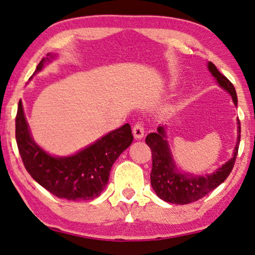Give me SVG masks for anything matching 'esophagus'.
I'll use <instances>...</instances> for the list:
<instances>
[{
    "label": "esophagus",
    "instance_id": "1",
    "mask_svg": "<svg viewBox=\"0 0 255 255\" xmlns=\"http://www.w3.org/2000/svg\"><path fill=\"white\" fill-rule=\"evenodd\" d=\"M132 134L136 139H140L144 137V127L140 123H137L134 128H132Z\"/></svg>",
    "mask_w": 255,
    "mask_h": 255
}]
</instances>
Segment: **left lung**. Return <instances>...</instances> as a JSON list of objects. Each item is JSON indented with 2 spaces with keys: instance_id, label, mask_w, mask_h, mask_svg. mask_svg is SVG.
<instances>
[{
  "instance_id": "obj_1",
  "label": "left lung",
  "mask_w": 255,
  "mask_h": 255,
  "mask_svg": "<svg viewBox=\"0 0 255 255\" xmlns=\"http://www.w3.org/2000/svg\"><path fill=\"white\" fill-rule=\"evenodd\" d=\"M208 68L211 75L215 77L219 86L227 91L237 106V94L234 85L220 74L219 70L212 62L208 63ZM237 142L234 148L233 157L222 164L219 169L208 175L195 176L192 173L180 172L173 160L171 149L169 147L165 134V127L159 126L155 132H151L146 136L145 142L152 151V171L151 185L156 195L168 203L188 204L207 195L213 189L224 183L229 176L235 163L238 146L241 140V123L237 120Z\"/></svg>"
}]
</instances>
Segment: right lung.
Segmentation results:
<instances>
[{
    "mask_svg": "<svg viewBox=\"0 0 255 255\" xmlns=\"http://www.w3.org/2000/svg\"><path fill=\"white\" fill-rule=\"evenodd\" d=\"M55 56L47 53L46 58L40 60L34 75ZM15 139L23 165L34 180L60 199L78 201L100 196L108 184L113 163L134 137L130 125L126 124L74 155L53 156L31 137L20 100L15 117Z\"/></svg>",
    "mask_w": 255,
    "mask_h": 255,
    "instance_id": "1",
    "label": "right lung"
}]
</instances>
